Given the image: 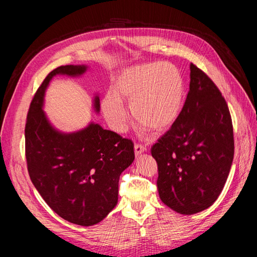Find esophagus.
I'll use <instances>...</instances> for the list:
<instances>
[{
  "label": "esophagus",
  "mask_w": 257,
  "mask_h": 257,
  "mask_svg": "<svg viewBox=\"0 0 257 257\" xmlns=\"http://www.w3.org/2000/svg\"><path fill=\"white\" fill-rule=\"evenodd\" d=\"M134 150H135V154L136 157H138V155H141L143 152H145L147 150V148L144 146V145H139V144H136L134 146Z\"/></svg>",
  "instance_id": "obj_1"
}]
</instances>
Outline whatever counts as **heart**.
Wrapping results in <instances>:
<instances>
[{
    "mask_svg": "<svg viewBox=\"0 0 257 257\" xmlns=\"http://www.w3.org/2000/svg\"><path fill=\"white\" fill-rule=\"evenodd\" d=\"M184 81L179 68L164 62L131 66L113 82L112 93L102 100V111L110 127L122 133L127 125L130 103L134 118L154 132L173 125L183 107Z\"/></svg>",
    "mask_w": 257,
    "mask_h": 257,
    "instance_id": "heart-1",
    "label": "heart"
}]
</instances>
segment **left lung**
Segmentation results:
<instances>
[{
  "instance_id": "1",
  "label": "left lung",
  "mask_w": 257,
  "mask_h": 257,
  "mask_svg": "<svg viewBox=\"0 0 257 257\" xmlns=\"http://www.w3.org/2000/svg\"><path fill=\"white\" fill-rule=\"evenodd\" d=\"M190 71V91L180 114L151 148L161 200L188 215L203 211L219 197L235 149L226 100L201 69L191 63Z\"/></svg>"
}]
</instances>
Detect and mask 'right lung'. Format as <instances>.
Instances as JSON below:
<instances>
[{"instance_id":"1","label":"right lung","mask_w":257,"mask_h":257,"mask_svg":"<svg viewBox=\"0 0 257 257\" xmlns=\"http://www.w3.org/2000/svg\"><path fill=\"white\" fill-rule=\"evenodd\" d=\"M87 68L65 65L50 72L30 105L25 131L31 181L54 212L81 226L97 224L118 204L120 175L135 159L131 139L97 123L62 133L46 116L44 96L50 80L56 75L81 76ZM93 103L98 112V95Z\"/></svg>"}]
</instances>
